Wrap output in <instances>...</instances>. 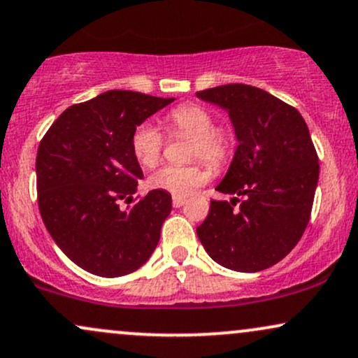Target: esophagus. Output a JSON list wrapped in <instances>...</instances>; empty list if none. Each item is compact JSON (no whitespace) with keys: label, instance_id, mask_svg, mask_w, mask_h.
<instances>
[{"label":"esophagus","instance_id":"1","mask_svg":"<svg viewBox=\"0 0 358 358\" xmlns=\"http://www.w3.org/2000/svg\"><path fill=\"white\" fill-rule=\"evenodd\" d=\"M185 203H187V198L185 196H173V206L175 208H180V206H183Z\"/></svg>","mask_w":358,"mask_h":358}]
</instances>
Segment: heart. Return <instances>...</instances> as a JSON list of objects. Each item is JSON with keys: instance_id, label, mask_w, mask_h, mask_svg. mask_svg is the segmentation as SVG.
Wrapping results in <instances>:
<instances>
[{"instance_id": "obj_1", "label": "heart", "mask_w": 358, "mask_h": 358, "mask_svg": "<svg viewBox=\"0 0 358 358\" xmlns=\"http://www.w3.org/2000/svg\"><path fill=\"white\" fill-rule=\"evenodd\" d=\"M171 128L193 138L192 158H201L206 165L220 168L225 165L234 152V138L230 131L215 128V118L208 110L198 105H182L168 115ZM163 136L153 123L138 124L131 135V150L141 166L153 168L160 162ZM208 180V171L200 163L176 166L166 165L148 178V185L155 190L168 192L171 195H190L195 188Z\"/></svg>"}]
</instances>
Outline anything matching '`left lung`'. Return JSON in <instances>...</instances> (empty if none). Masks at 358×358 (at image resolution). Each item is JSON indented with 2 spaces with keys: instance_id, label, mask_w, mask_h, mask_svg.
I'll return each instance as SVG.
<instances>
[{
  "instance_id": "1",
  "label": "left lung",
  "mask_w": 358,
  "mask_h": 358,
  "mask_svg": "<svg viewBox=\"0 0 358 358\" xmlns=\"http://www.w3.org/2000/svg\"><path fill=\"white\" fill-rule=\"evenodd\" d=\"M196 96L227 111L238 141L215 188L235 196L212 200L196 235L218 265L260 272L292 252L310 220L318 157L308 127L294 106L255 86L222 85Z\"/></svg>"
}]
</instances>
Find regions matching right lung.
Returning a JSON list of instances; mask_svg holds the SVG:
<instances>
[{"label":"right lung","mask_w":358,"mask_h":358,"mask_svg":"<svg viewBox=\"0 0 358 358\" xmlns=\"http://www.w3.org/2000/svg\"><path fill=\"white\" fill-rule=\"evenodd\" d=\"M110 90L64 110L36 155L38 205L51 238L86 272L122 277L140 268L160 242L171 195L152 190L131 203L143 178L131 150L138 124L173 103Z\"/></svg>","instance_id":"obj_1"}]
</instances>
